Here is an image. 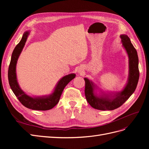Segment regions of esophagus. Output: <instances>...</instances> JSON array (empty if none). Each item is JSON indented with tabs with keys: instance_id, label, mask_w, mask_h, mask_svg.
I'll return each instance as SVG.
<instances>
[{
	"instance_id": "obj_1",
	"label": "esophagus",
	"mask_w": 149,
	"mask_h": 149,
	"mask_svg": "<svg viewBox=\"0 0 149 149\" xmlns=\"http://www.w3.org/2000/svg\"><path fill=\"white\" fill-rule=\"evenodd\" d=\"M78 72H79V73H81V71H79Z\"/></svg>"
}]
</instances>
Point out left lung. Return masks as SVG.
Wrapping results in <instances>:
<instances>
[{
    "mask_svg": "<svg viewBox=\"0 0 149 149\" xmlns=\"http://www.w3.org/2000/svg\"><path fill=\"white\" fill-rule=\"evenodd\" d=\"M123 46L125 48L129 57V73L127 83L123 91L115 94H104L98 96L96 86L88 78L85 81L84 93L86 101L94 109L101 111H111L121 106L132 95L136 89L139 78V58L137 52L130 42L127 35L120 36Z\"/></svg>",
    "mask_w": 149,
    "mask_h": 149,
    "instance_id": "obj_1",
    "label": "left lung"
}]
</instances>
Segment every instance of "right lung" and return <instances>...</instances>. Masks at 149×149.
I'll use <instances>...</instances> for the list:
<instances>
[{
  "mask_svg": "<svg viewBox=\"0 0 149 149\" xmlns=\"http://www.w3.org/2000/svg\"><path fill=\"white\" fill-rule=\"evenodd\" d=\"M29 31L24 33L20 42L17 45L12 54L11 60L8 67V79L13 93L19 101L25 107L33 110L47 111L52 109L59 102L63 91L66 86L76 76L75 74H70L63 77L56 86L54 91L48 96L41 97H31L25 94L20 88L17 82L16 75V65L20 53L27 39Z\"/></svg>",
  "mask_w": 149,
  "mask_h": 149,
  "instance_id": "add662e5",
  "label": "right lung"
}]
</instances>
